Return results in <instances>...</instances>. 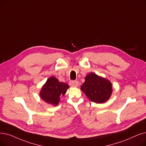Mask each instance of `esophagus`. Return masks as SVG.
Returning <instances> with one entry per match:
<instances>
[{"instance_id": "1", "label": "esophagus", "mask_w": 146, "mask_h": 146, "mask_svg": "<svg viewBox=\"0 0 146 146\" xmlns=\"http://www.w3.org/2000/svg\"><path fill=\"white\" fill-rule=\"evenodd\" d=\"M78 82L77 80H70L69 82V85L72 87H77L78 86Z\"/></svg>"}]
</instances>
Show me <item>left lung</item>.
I'll list each match as a JSON object with an SVG mask.
<instances>
[{"label": "left lung", "mask_w": 146, "mask_h": 146, "mask_svg": "<svg viewBox=\"0 0 146 146\" xmlns=\"http://www.w3.org/2000/svg\"><path fill=\"white\" fill-rule=\"evenodd\" d=\"M80 90L92 102L104 103L110 98L113 92L111 82L95 73H89Z\"/></svg>", "instance_id": "left-lung-1"}]
</instances>
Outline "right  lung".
I'll return each mask as SVG.
<instances>
[{
	"label": "right lung",
	"instance_id": "right-lung-1",
	"mask_svg": "<svg viewBox=\"0 0 146 146\" xmlns=\"http://www.w3.org/2000/svg\"><path fill=\"white\" fill-rule=\"evenodd\" d=\"M69 86L64 82H61L54 76L47 79L39 92L42 100L52 106H56L60 101L61 96H64Z\"/></svg>",
	"mask_w": 146,
	"mask_h": 146
}]
</instances>
